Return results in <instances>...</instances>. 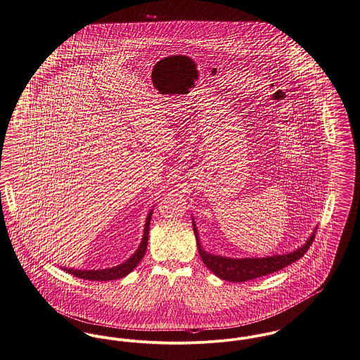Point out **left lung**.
Segmentation results:
<instances>
[{
	"label": "left lung",
	"mask_w": 360,
	"mask_h": 360,
	"mask_svg": "<svg viewBox=\"0 0 360 360\" xmlns=\"http://www.w3.org/2000/svg\"><path fill=\"white\" fill-rule=\"evenodd\" d=\"M194 236L197 240V248L198 253L204 262V264L218 277L230 281V282H244L249 279L263 277L271 273H276L278 270H282L283 267L295 263L300 257L304 256L305 252L311 247L312 241L315 240V233L311 234L308 238L307 244H304L302 248L288 253V255H276V256H269V257H247V259H229L223 256H217L205 252L201 248V244L198 241V234L195 230V224L193 223Z\"/></svg>",
	"instance_id": "8db88e82"
}]
</instances>
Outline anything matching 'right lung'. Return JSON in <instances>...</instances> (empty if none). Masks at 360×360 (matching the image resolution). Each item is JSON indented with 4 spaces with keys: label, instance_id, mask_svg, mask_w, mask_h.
Listing matches in <instances>:
<instances>
[{
    "label": "right lung",
    "instance_id": "obj_1",
    "mask_svg": "<svg viewBox=\"0 0 360 360\" xmlns=\"http://www.w3.org/2000/svg\"><path fill=\"white\" fill-rule=\"evenodd\" d=\"M150 218H152V211L148 214L146 223H145V230H143V237L139 244V249L136 253L123 264L112 267V269H105V270H72V269H63L64 271L70 273L74 277L82 278V279H89V281H112V279H119V278L126 277L130 274L141 262L143 257L146 247H148V238H149V224H150Z\"/></svg>",
    "mask_w": 360,
    "mask_h": 360
}]
</instances>
